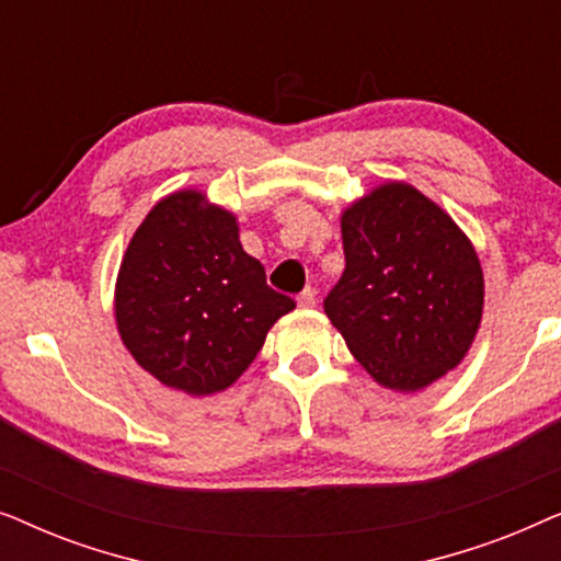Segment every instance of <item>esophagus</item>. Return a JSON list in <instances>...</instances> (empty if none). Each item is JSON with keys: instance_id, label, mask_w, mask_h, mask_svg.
Listing matches in <instances>:
<instances>
[{"instance_id": "1", "label": "esophagus", "mask_w": 561, "mask_h": 561, "mask_svg": "<svg viewBox=\"0 0 561 561\" xmlns=\"http://www.w3.org/2000/svg\"><path fill=\"white\" fill-rule=\"evenodd\" d=\"M298 306H301V309H313V306H317V294H313L311 288H306L301 296H298Z\"/></svg>"}]
</instances>
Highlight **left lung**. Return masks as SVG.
Listing matches in <instances>:
<instances>
[{
	"label": "left lung",
	"instance_id": "1",
	"mask_svg": "<svg viewBox=\"0 0 561 561\" xmlns=\"http://www.w3.org/2000/svg\"><path fill=\"white\" fill-rule=\"evenodd\" d=\"M344 273L324 311L367 375L416 393L470 352L485 278L478 250L439 204L386 181L342 211Z\"/></svg>",
	"mask_w": 561,
	"mask_h": 561
}]
</instances>
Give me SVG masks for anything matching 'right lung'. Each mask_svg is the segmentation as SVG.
Segmentation results:
<instances>
[{
	"mask_svg": "<svg viewBox=\"0 0 561 561\" xmlns=\"http://www.w3.org/2000/svg\"><path fill=\"white\" fill-rule=\"evenodd\" d=\"M294 298L275 294L240 225L204 191L160 198L135 229L114 283V321L160 386L202 398L227 390Z\"/></svg>",
	"mask_w": 561,
	"mask_h": 561,
	"instance_id": "right-lung-1",
	"label": "right lung"
}]
</instances>
